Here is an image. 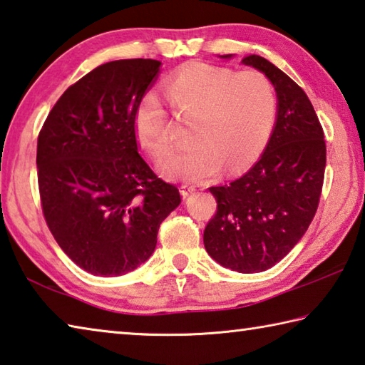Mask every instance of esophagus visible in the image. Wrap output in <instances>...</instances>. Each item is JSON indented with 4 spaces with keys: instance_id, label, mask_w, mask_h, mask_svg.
<instances>
[{
    "instance_id": "obj_1",
    "label": "esophagus",
    "mask_w": 365,
    "mask_h": 365,
    "mask_svg": "<svg viewBox=\"0 0 365 365\" xmlns=\"http://www.w3.org/2000/svg\"><path fill=\"white\" fill-rule=\"evenodd\" d=\"M196 191V188L195 187H188V185H183L182 187V195L183 196H190V195H193Z\"/></svg>"
}]
</instances>
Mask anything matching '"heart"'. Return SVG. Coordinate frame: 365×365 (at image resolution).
<instances>
[{"label": "heart", "mask_w": 365, "mask_h": 365, "mask_svg": "<svg viewBox=\"0 0 365 365\" xmlns=\"http://www.w3.org/2000/svg\"><path fill=\"white\" fill-rule=\"evenodd\" d=\"M165 96L177 117H193L195 143L159 163L178 180H201L224 165L228 174H238L261 156L274 128L277 96L262 72L191 64L169 80ZM133 128L138 143L156 158L172 146L168 115L154 95L138 104Z\"/></svg>", "instance_id": "heart-1"}]
</instances>
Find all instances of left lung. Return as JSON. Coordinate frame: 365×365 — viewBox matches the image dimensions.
<instances>
[{
  "label": "left lung",
  "mask_w": 365,
  "mask_h": 365,
  "mask_svg": "<svg viewBox=\"0 0 365 365\" xmlns=\"http://www.w3.org/2000/svg\"><path fill=\"white\" fill-rule=\"evenodd\" d=\"M242 63L274 85L277 120L257 163L238 180L209 188L217 212L202 240L214 261L252 274L280 262L311 225L322 193L327 146L316 110L298 83L257 54Z\"/></svg>",
  "instance_id": "left-lung-1"
}]
</instances>
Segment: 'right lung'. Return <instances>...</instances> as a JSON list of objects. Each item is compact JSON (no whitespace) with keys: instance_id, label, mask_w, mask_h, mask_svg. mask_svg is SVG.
Segmentation results:
<instances>
[{"instance_id":"right-lung-1","label":"right lung","mask_w":365,"mask_h":365,"mask_svg":"<svg viewBox=\"0 0 365 365\" xmlns=\"http://www.w3.org/2000/svg\"><path fill=\"white\" fill-rule=\"evenodd\" d=\"M160 69L156 59L110 61L67 88L36 145L48 228L80 269L119 277L150 259L160 222L180 205L138 154L135 110Z\"/></svg>"}]
</instances>
